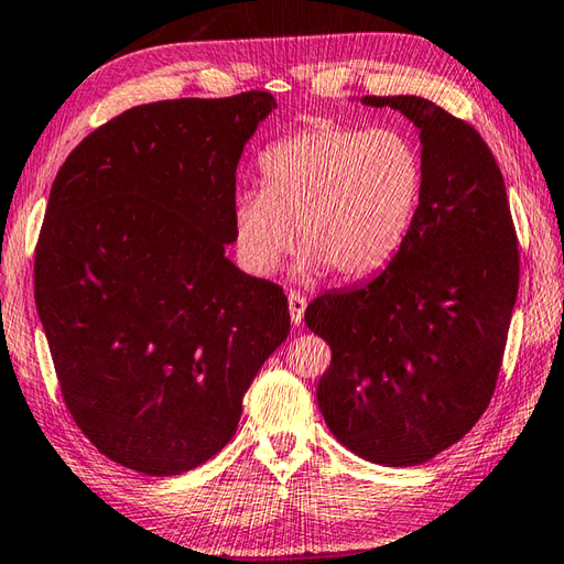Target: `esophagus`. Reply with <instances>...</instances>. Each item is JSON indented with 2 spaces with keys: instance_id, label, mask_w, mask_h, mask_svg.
I'll list each match as a JSON object with an SVG mask.
<instances>
[{
  "instance_id": "1",
  "label": "esophagus",
  "mask_w": 564,
  "mask_h": 564,
  "mask_svg": "<svg viewBox=\"0 0 564 564\" xmlns=\"http://www.w3.org/2000/svg\"><path fill=\"white\" fill-rule=\"evenodd\" d=\"M290 316H292V324L294 326H302L304 324V312H306V296L300 292H290Z\"/></svg>"
}]
</instances>
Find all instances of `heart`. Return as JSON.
Returning <instances> with one entry per match:
<instances>
[{"mask_svg": "<svg viewBox=\"0 0 564 564\" xmlns=\"http://www.w3.org/2000/svg\"><path fill=\"white\" fill-rule=\"evenodd\" d=\"M262 188L232 206L238 254L252 274L278 272L296 246V274L373 278L395 260L417 218L424 162L410 134L322 122L260 156Z\"/></svg>", "mask_w": 564, "mask_h": 564, "instance_id": "obj_1", "label": "heart"}]
</instances>
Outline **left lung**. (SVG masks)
Segmentation results:
<instances>
[{
    "instance_id": "8db88e82",
    "label": "left lung",
    "mask_w": 564,
    "mask_h": 564,
    "mask_svg": "<svg viewBox=\"0 0 564 564\" xmlns=\"http://www.w3.org/2000/svg\"><path fill=\"white\" fill-rule=\"evenodd\" d=\"M420 132L424 191L386 270L306 306L332 346L316 402L334 437L382 466L459 442L494 395L518 296V242L496 159L471 124L417 95H366Z\"/></svg>"
}]
</instances>
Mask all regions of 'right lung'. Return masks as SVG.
Here are the masks:
<instances>
[{
	"label": "right lung",
	"mask_w": 564,
	"mask_h": 564,
	"mask_svg": "<svg viewBox=\"0 0 564 564\" xmlns=\"http://www.w3.org/2000/svg\"><path fill=\"white\" fill-rule=\"evenodd\" d=\"M278 100H159L117 115L53 178L34 290L63 400L127 469L176 476L238 430L290 334L282 286L226 258L236 169Z\"/></svg>",
	"instance_id": "obj_1"
}]
</instances>
